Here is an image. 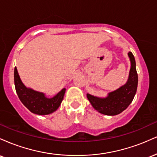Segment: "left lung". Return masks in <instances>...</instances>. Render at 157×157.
I'll return each mask as SVG.
<instances>
[{
  "label": "left lung",
  "mask_w": 157,
  "mask_h": 157,
  "mask_svg": "<svg viewBox=\"0 0 157 157\" xmlns=\"http://www.w3.org/2000/svg\"><path fill=\"white\" fill-rule=\"evenodd\" d=\"M131 61V69L127 82L121 87L108 94L105 98L95 97L87 94V98L94 109L105 115L114 116L120 113L128 107L136 94L138 84V75L136 62L133 54L128 52Z\"/></svg>",
  "instance_id": "1"
}]
</instances>
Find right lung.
Instances as JSON below:
<instances>
[{"label": "right lung", "instance_id": "add662e5", "mask_svg": "<svg viewBox=\"0 0 157 157\" xmlns=\"http://www.w3.org/2000/svg\"><path fill=\"white\" fill-rule=\"evenodd\" d=\"M14 80L20 100L31 112L36 114L46 115L55 112L60 105L66 92V89H63L55 97L48 98L45 94L26 87L20 78L16 67L14 71Z\"/></svg>", "mask_w": 157, "mask_h": 157}]
</instances>
